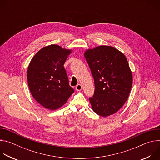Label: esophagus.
Segmentation results:
<instances>
[{
  "instance_id": "34e87169",
  "label": "esophagus",
  "mask_w": 160,
  "mask_h": 160,
  "mask_svg": "<svg viewBox=\"0 0 160 160\" xmlns=\"http://www.w3.org/2000/svg\"><path fill=\"white\" fill-rule=\"evenodd\" d=\"M82 86L80 84H78L76 86V90L77 91H80V90H82Z\"/></svg>"
}]
</instances>
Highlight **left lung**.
I'll return each mask as SVG.
<instances>
[{
    "mask_svg": "<svg viewBox=\"0 0 160 160\" xmlns=\"http://www.w3.org/2000/svg\"><path fill=\"white\" fill-rule=\"evenodd\" d=\"M94 79L95 91L89 98L93 111L106 117L117 112L127 101L132 74L125 56L111 46L101 45L84 53Z\"/></svg>",
    "mask_w": 160,
    "mask_h": 160,
    "instance_id": "obj_1",
    "label": "left lung"
}]
</instances>
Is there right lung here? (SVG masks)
Listing matches in <instances>:
<instances>
[{"instance_id": "right-lung-1", "label": "right lung", "mask_w": 160, "mask_h": 160, "mask_svg": "<svg viewBox=\"0 0 160 160\" xmlns=\"http://www.w3.org/2000/svg\"><path fill=\"white\" fill-rule=\"evenodd\" d=\"M71 52L52 44L40 49L30 61L27 71L29 89L33 98L46 109L59 108L74 92L64 68Z\"/></svg>"}]
</instances>
